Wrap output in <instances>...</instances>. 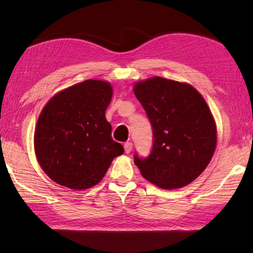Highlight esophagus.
<instances>
[{
  "label": "esophagus",
  "instance_id": "obj_1",
  "mask_svg": "<svg viewBox=\"0 0 253 253\" xmlns=\"http://www.w3.org/2000/svg\"><path fill=\"white\" fill-rule=\"evenodd\" d=\"M124 149H125V152H126L127 154H128V153H130L131 149H132V142H130V141H127V142L124 143Z\"/></svg>",
  "mask_w": 253,
  "mask_h": 253
}]
</instances>
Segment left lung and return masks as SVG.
<instances>
[{"label": "left lung", "instance_id": "8db88e82", "mask_svg": "<svg viewBox=\"0 0 253 253\" xmlns=\"http://www.w3.org/2000/svg\"><path fill=\"white\" fill-rule=\"evenodd\" d=\"M152 126L148 158L133 155L147 180L177 189L206 169L216 147V126L202 95L188 84L152 77L133 87Z\"/></svg>", "mask_w": 253, "mask_h": 253}]
</instances>
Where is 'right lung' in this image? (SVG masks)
Returning a JSON list of instances; mask_svg holds the SVG:
<instances>
[{
  "label": "right lung",
  "mask_w": 253,
  "mask_h": 253,
  "mask_svg": "<svg viewBox=\"0 0 253 253\" xmlns=\"http://www.w3.org/2000/svg\"><path fill=\"white\" fill-rule=\"evenodd\" d=\"M111 84L84 80L55 94L42 110L35 131L41 169L58 185L88 189L101 181L114 158L124 153L112 139L105 111Z\"/></svg>",
  "instance_id": "right-lung-1"
}]
</instances>
